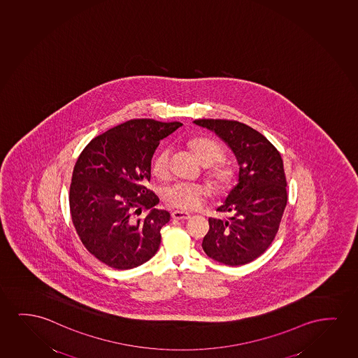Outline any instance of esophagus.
Returning a JSON list of instances; mask_svg holds the SVG:
<instances>
[{
  "label": "esophagus",
  "instance_id": "1",
  "mask_svg": "<svg viewBox=\"0 0 358 358\" xmlns=\"http://www.w3.org/2000/svg\"><path fill=\"white\" fill-rule=\"evenodd\" d=\"M171 216L175 220H187L191 217V214L187 211L175 210L172 211Z\"/></svg>",
  "mask_w": 358,
  "mask_h": 358
}]
</instances>
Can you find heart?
<instances>
[{"instance_id":"b5f03b06","label":"heart","mask_w":358,"mask_h":358,"mask_svg":"<svg viewBox=\"0 0 358 358\" xmlns=\"http://www.w3.org/2000/svg\"><path fill=\"white\" fill-rule=\"evenodd\" d=\"M192 150L196 154L201 165L209 167L208 177L216 188L225 191L232 183L234 171L226 165H216L222 162L225 152L219 143L209 138H196L191 142ZM171 149L162 148L152 162V173L159 178H165L170 172ZM209 194V189L199 185L192 183H176L167 187L164 192V198L169 206L181 210H194L201 206L204 198Z\"/></svg>"}]
</instances>
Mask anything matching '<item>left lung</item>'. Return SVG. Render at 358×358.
Returning <instances> with one entry per match:
<instances>
[{
	"instance_id": "8db88e82",
	"label": "left lung",
	"mask_w": 358,
	"mask_h": 358,
	"mask_svg": "<svg viewBox=\"0 0 358 358\" xmlns=\"http://www.w3.org/2000/svg\"><path fill=\"white\" fill-rule=\"evenodd\" d=\"M193 123L215 133L240 167L237 185L216 209L231 217H210L201 247L221 264H247L264 253L279 230L287 203L284 162L276 148L245 123L213 118Z\"/></svg>"
}]
</instances>
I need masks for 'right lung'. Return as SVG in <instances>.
Listing matches in <instances>:
<instances>
[{
	"mask_svg": "<svg viewBox=\"0 0 358 358\" xmlns=\"http://www.w3.org/2000/svg\"><path fill=\"white\" fill-rule=\"evenodd\" d=\"M182 126L150 118L131 120L94 138L76 162L69 189L74 227L84 247L103 264L132 269L152 258L170 213L159 210L150 180L159 143ZM149 208L148 215H135Z\"/></svg>",
	"mask_w": 358,
	"mask_h": 358,
	"instance_id": "right-lung-1",
	"label": "right lung"
}]
</instances>
